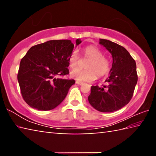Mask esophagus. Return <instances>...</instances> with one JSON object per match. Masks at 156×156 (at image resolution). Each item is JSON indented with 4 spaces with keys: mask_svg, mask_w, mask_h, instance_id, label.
Wrapping results in <instances>:
<instances>
[{
    "mask_svg": "<svg viewBox=\"0 0 156 156\" xmlns=\"http://www.w3.org/2000/svg\"><path fill=\"white\" fill-rule=\"evenodd\" d=\"M76 83L78 84H80H80H83V83H82V82H80V81H78V80L76 81Z\"/></svg>",
    "mask_w": 156,
    "mask_h": 156,
    "instance_id": "34e87169",
    "label": "esophagus"
}]
</instances>
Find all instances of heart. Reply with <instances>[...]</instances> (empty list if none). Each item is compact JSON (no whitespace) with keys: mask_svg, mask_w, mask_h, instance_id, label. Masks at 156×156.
I'll return each mask as SVG.
<instances>
[{"mask_svg":"<svg viewBox=\"0 0 156 156\" xmlns=\"http://www.w3.org/2000/svg\"><path fill=\"white\" fill-rule=\"evenodd\" d=\"M82 56L84 59H88L85 65L86 69H76L80 62L78 53L73 51L69 57V67L73 70L70 75L76 80L83 82H92L96 79L106 76L111 69V63L108 58L103 56V53L95 45H87L82 49Z\"/></svg>","mask_w":156,"mask_h":156,"instance_id":"b5f03b06","label":"heart"}]
</instances>
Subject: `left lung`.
Instances as JSON below:
<instances>
[{
    "mask_svg": "<svg viewBox=\"0 0 156 156\" xmlns=\"http://www.w3.org/2000/svg\"><path fill=\"white\" fill-rule=\"evenodd\" d=\"M112 55L113 63L106 84L91 86L88 97L90 105L101 112L119 110L130 102L138 82L136 61L125 47L105 39H100Z\"/></svg>",
    "mask_w": 156,
    "mask_h": 156,
    "instance_id": "8db88e82",
    "label": "left lung"
}]
</instances>
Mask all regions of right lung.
Instances as JSON below:
<instances>
[{"mask_svg":"<svg viewBox=\"0 0 156 156\" xmlns=\"http://www.w3.org/2000/svg\"><path fill=\"white\" fill-rule=\"evenodd\" d=\"M76 45L81 41H76ZM74 44L70 40H53L31 47L20 60L18 81L26 103L34 109L51 110L61 103L73 79L68 75L69 57Z\"/></svg>","mask_w":156,"mask_h":156,"instance_id":"add662e5","label":"right lung"}]
</instances>
